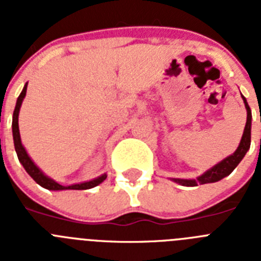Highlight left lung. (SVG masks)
Masks as SVG:
<instances>
[{
  "label": "left lung",
  "mask_w": 261,
  "mask_h": 261,
  "mask_svg": "<svg viewBox=\"0 0 261 261\" xmlns=\"http://www.w3.org/2000/svg\"><path fill=\"white\" fill-rule=\"evenodd\" d=\"M243 102L246 106V110H247V121H246V126H244V132L242 136L241 144H239L238 149L234 151V154H231L230 156H227L226 159H223L222 162H220L218 165H216L214 167H212L211 170L202 174L201 176H199L197 179H193V180H187V179H174L176 183H180L181 186L186 187H196L197 184H206V183H214V181H218L221 179H223L225 176L231 174L234 171V168L239 165L243 156L246 155L247 150L250 149L251 145V108L248 106L247 100L244 96Z\"/></svg>",
  "instance_id": "8db88e82"
}]
</instances>
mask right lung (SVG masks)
I'll use <instances>...</instances> for the list:
<instances>
[{
    "instance_id": "obj_1",
    "label": "right lung",
    "mask_w": 261,
    "mask_h": 261,
    "mask_svg": "<svg viewBox=\"0 0 261 261\" xmlns=\"http://www.w3.org/2000/svg\"><path fill=\"white\" fill-rule=\"evenodd\" d=\"M26 90H27V84L24 85L23 87L22 93L20 95L18 96L17 105H15V110H14L13 114V138H14V146H15V151H17L18 159H19V162L22 163L24 170L29 172L30 176L39 184V186L44 187L47 190L50 191H61V190H90V188H93V187L99 186V184L102 183V181L106 180V177L107 175H102V176L96 177L94 180L86 181V183H81V184H73V186L69 187H64L61 184H59L57 181L52 180L48 176H45L43 172L39 170L38 166L35 163L32 162L31 158L29 156L27 151L24 150V147H23L22 142H20V135H19V126H18V115H19V110L20 106H22L23 98L26 96Z\"/></svg>"
}]
</instances>
